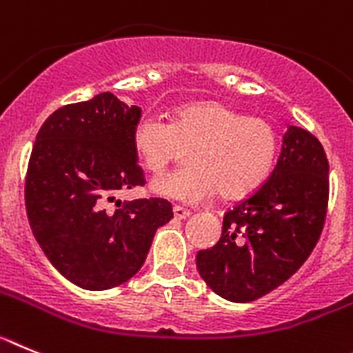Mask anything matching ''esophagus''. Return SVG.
I'll return each instance as SVG.
<instances>
[{"instance_id":"1","label":"esophagus","mask_w":353,"mask_h":353,"mask_svg":"<svg viewBox=\"0 0 353 353\" xmlns=\"http://www.w3.org/2000/svg\"><path fill=\"white\" fill-rule=\"evenodd\" d=\"M172 211H174V218H176V220H186V218L192 214V211H190V209H184V208H181V205H174Z\"/></svg>"}]
</instances>
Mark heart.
<instances>
[{
	"label": "heart",
	"mask_w": 353,
	"mask_h": 353,
	"mask_svg": "<svg viewBox=\"0 0 353 353\" xmlns=\"http://www.w3.org/2000/svg\"><path fill=\"white\" fill-rule=\"evenodd\" d=\"M132 145L151 174H161L188 152L184 169L151 183L157 195L179 202H202L216 190L241 199L259 190L278 157V133L262 117H250L221 101H195L176 110L170 121L142 116Z\"/></svg>",
	"instance_id": "1"
}]
</instances>
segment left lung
Instances as JSON below:
<instances>
[{
  "label": "left lung",
  "mask_w": 353,
  "mask_h": 353,
  "mask_svg": "<svg viewBox=\"0 0 353 353\" xmlns=\"http://www.w3.org/2000/svg\"><path fill=\"white\" fill-rule=\"evenodd\" d=\"M329 200V161L315 135L288 126L278 163L259 190L225 212L220 241L196 253L214 294L252 303L285 283L319 243Z\"/></svg>",
  "instance_id": "obj_1"
}]
</instances>
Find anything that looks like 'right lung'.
<instances>
[{
    "mask_svg": "<svg viewBox=\"0 0 353 353\" xmlns=\"http://www.w3.org/2000/svg\"><path fill=\"white\" fill-rule=\"evenodd\" d=\"M139 119L141 107L107 91L50 114L31 151L24 199L33 236L54 268L85 290L137 274L154 232L174 218L163 199L109 208L114 193L145 183L132 145Z\"/></svg>",
    "mask_w": 353,
    "mask_h": 353,
    "instance_id": "right-lung-1",
    "label": "right lung"
}]
</instances>
